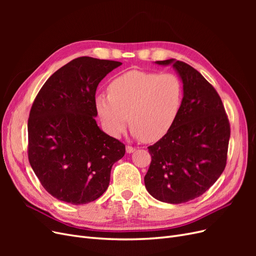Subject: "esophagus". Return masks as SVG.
<instances>
[{
	"instance_id": "34e87169",
	"label": "esophagus",
	"mask_w": 256,
	"mask_h": 256,
	"mask_svg": "<svg viewBox=\"0 0 256 256\" xmlns=\"http://www.w3.org/2000/svg\"><path fill=\"white\" fill-rule=\"evenodd\" d=\"M134 150H136V147H134V146H130V145H127V146H126V152H127L128 154L134 152Z\"/></svg>"
}]
</instances>
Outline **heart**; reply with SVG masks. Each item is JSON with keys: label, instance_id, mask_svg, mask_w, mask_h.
Masks as SVG:
<instances>
[{"label": "heart", "instance_id": "b5f03b06", "mask_svg": "<svg viewBox=\"0 0 256 256\" xmlns=\"http://www.w3.org/2000/svg\"><path fill=\"white\" fill-rule=\"evenodd\" d=\"M184 85L174 74L130 70L108 85L95 104L106 130L118 136L130 127L144 142H154L172 128L182 109Z\"/></svg>", "mask_w": 256, "mask_h": 256}]
</instances>
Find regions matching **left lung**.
<instances>
[{"mask_svg":"<svg viewBox=\"0 0 256 256\" xmlns=\"http://www.w3.org/2000/svg\"><path fill=\"white\" fill-rule=\"evenodd\" d=\"M156 63L173 65L184 98L172 128L147 147L152 162L144 182L154 198L180 204L202 196L224 171L230 127L219 94L196 69L174 58Z\"/></svg>","mask_w":256,"mask_h":256,"instance_id":"obj_1","label":"left lung"}]
</instances>
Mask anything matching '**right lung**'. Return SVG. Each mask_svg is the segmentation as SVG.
<instances>
[{
    "instance_id": "obj_1",
    "label": "right lung",
    "mask_w": 256,
    "mask_h": 256,
    "mask_svg": "<svg viewBox=\"0 0 256 256\" xmlns=\"http://www.w3.org/2000/svg\"><path fill=\"white\" fill-rule=\"evenodd\" d=\"M120 62L74 58L42 85L28 122L30 164L52 196L83 205L102 196L125 144L97 126L99 82Z\"/></svg>"
}]
</instances>
